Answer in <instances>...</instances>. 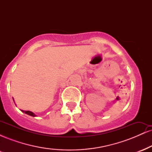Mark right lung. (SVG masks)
<instances>
[{
	"instance_id": "1",
	"label": "right lung",
	"mask_w": 152,
	"mask_h": 152,
	"mask_svg": "<svg viewBox=\"0 0 152 152\" xmlns=\"http://www.w3.org/2000/svg\"><path fill=\"white\" fill-rule=\"evenodd\" d=\"M14 101V100H13ZM22 112L25 113V114L29 115V116H34V117H35V116H36V115L34 114V113H33L32 111H23V110H21Z\"/></svg>"
}]
</instances>
